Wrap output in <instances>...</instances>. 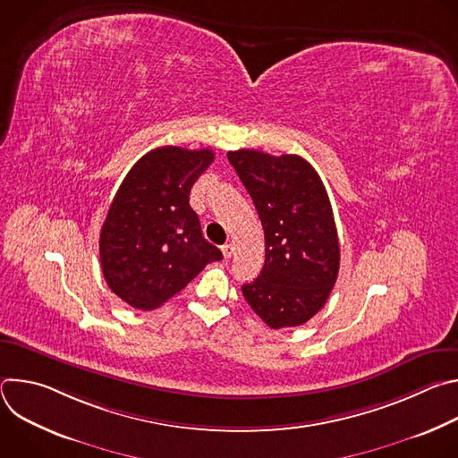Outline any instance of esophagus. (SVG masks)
Here are the masks:
<instances>
[{
    "label": "esophagus",
    "mask_w": 458,
    "mask_h": 458,
    "mask_svg": "<svg viewBox=\"0 0 458 458\" xmlns=\"http://www.w3.org/2000/svg\"><path fill=\"white\" fill-rule=\"evenodd\" d=\"M221 250H223V255H225V259H230V257L233 255V251H235L233 244H225Z\"/></svg>",
    "instance_id": "34e87169"
}]
</instances>
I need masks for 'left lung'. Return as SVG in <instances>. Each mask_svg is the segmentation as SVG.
<instances>
[{
	"mask_svg": "<svg viewBox=\"0 0 458 458\" xmlns=\"http://www.w3.org/2000/svg\"><path fill=\"white\" fill-rule=\"evenodd\" d=\"M265 230V267L242 284L250 308L270 328L310 320L337 281L341 248L328 193L301 156L228 152Z\"/></svg>",
	"mask_w": 458,
	"mask_h": 458,
	"instance_id": "1",
	"label": "left lung"
}]
</instances>
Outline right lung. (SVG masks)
Instances as JSON below:
<instances>
[{"instance_id":"add662e5","label":"right lung","mask_w":458,"mask_h":458,"mask_svg":"<svg viewBox=\"0 0 458 458\" xmlns=\"http://www.w3.org/2000/svg\"><path fill=\"white\" fill-rule=\"evenodd\" d=\"M212 161L210 148L161 147L123 179L101 228L99 257L106 284L132 308L161 306L223 259L190 207V190Z\"/></svg>"}]
</instances>
